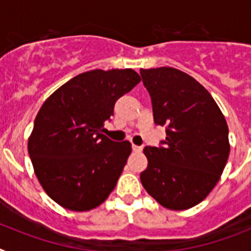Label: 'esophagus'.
I'll return each instance as SVG.
<instances>
[{"label":"esophagus","mask_w":251,"mask_h":251,"mask_svg":"<svg viewBox=\"0 0 251 251\" xmlns=\"http://www.w3.org/2000/svg\"><path fill=\"white\" fill-rule=\"evenodd\" d=\"M132 150L136 152H140L141 150H143V147H139V145H135V144H132Z\"/></svg>","instance_id":"1"}]
</instances>
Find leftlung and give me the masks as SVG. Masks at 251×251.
Masks as SVG:
<instances>
[{"instance_id":"1","label":"left lung","mask_w":251,"mask_h":251,"mask_svg":"<svg viewBox=\"0 0 251 251\" xmlns=\"http://www.w3.org/2000/svg\"><path fill=\"white\" fill-rule=\"evenodd\" d=\"M154 123L165 126L163 147H145L141 184L168 210H187L216 186L230 154L228 127L210 92L172 67L140 69Z\"/></svg>"}]
</instances>
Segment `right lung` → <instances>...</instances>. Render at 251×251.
I'll return each mask as SVG.
<instances>
[{"mask_svg": "<svg viewBox=\"0 0 251 251\" xmlns=\"http://www.w3.org/2000/svg\"><path fill=\"white\" fill-rule=\"evenodd\" d=\"M140 82L132 69L84 72L43 103L27 143L35 174L53 201L83 212L106 201L131 144L103 135L117 100Z\"/></svg>", "mask_w": 251, "mask_h": 251, "instance_id": "right-lung-1", "label": "right lung"}]
</instances>
